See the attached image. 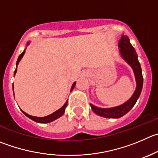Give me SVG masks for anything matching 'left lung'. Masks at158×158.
Returning <instances> with one entry per match:
<instances>
[{
  "instance_id": "left-lung-1",
  "label": "left lung",
  "mask_w": 158,
  "mask_h": 158,
  "mask_svg": "<svg viewBox=\"0 0 158 158\" xmlns=\"http://www.w3.org/2000/svg\"><path fill=\"white\" fill-rule=\"evenodd\" d=\"M118 47L120 48V53L123 59L125 60L132 67L134 71L135 77L136 81V88L133 96L123 105L117 107L111 108V109H101L91 104V107L93 112L100 116L105 118H118L123 116L124 115L130 112V109L136 104L138 98L140 95L143 88V78L142 75L140 64L138 60V56L133 46L130 44V40L127 35H123L118 43Z\"/></svg>"
}]
</instances>
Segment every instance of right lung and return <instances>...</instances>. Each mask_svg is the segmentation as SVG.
<instances>
[{"mask_svg":"<svg viewBox=\"0 0 158 158\" xmlns=\"http://www.w3.org/2000/svg\"><path fill=\"white\" fill-rule=\"evenodd\" d=\"M24 53H25V51L24 52H22V53L20 54V56H19V58H18V60H17V64H16V67H17L18 64H19V61L21 60V59L22 58V56H23ZM16 71H17V68L15 69V70L14 72V74H15ZM75 82L73 84V85H72L71 87V89H70V91H72V90L73 89V88H74L75 86ZM13 88H14V85H13ZM67 102L65 103V104L64 105V106H63L62 108H60V109H58L57 111H56L55 112H53L52 114H51V115H47V116H45V117H35V116H31V115H28L27 113H25V112H24L23 111H22V112H23L24 114H25V115H26L27 117H28L29 118H31V120H33V121L36 122V123H50V122H52L54 121L55 119H56V118H60V117L61 116V115H63V114L64 113V112H65V109L66 107H67Z\"/></svg>","mask_w":158,"mask_h":158,"instance_id":"obj_1","label":"right lung"}]
</instances>
